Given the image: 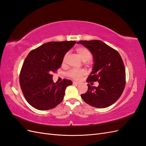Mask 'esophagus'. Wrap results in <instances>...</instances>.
I'll return each instance as SVG.
<instances>
[{
	"instance_id": "esophagus-1",
	"label": "esophagus",
	"mask_w": 146,
	"mask_h": 146,
	"mask_svg": "<svg viewBox=\"0 0 146 146\" xmlns=\"http://www.w3.org/2000/svg\"><path fill=\"white\" fill-rule=\"evenodd\" d=\"M72 83H73V85H78V84H79V83L77 82H73Z\"/></svg>"
}]
</instances>
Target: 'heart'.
<instances>
[{"instance_id":"1","label":"heart","mask_w":146,"mask_h":146,"mask_svg":"<svg viewBox=\"0 0 146 146\" xmlns=\"http://www.w3.org/2000/svg\"><path fill=\"white\" fill-rule=\"evenodd\" d=\"M77 52L81 57V58L83 61H87L90 60L92 58V54L91 52L86 47H78L77 48ZM68 54H66L64 58L63 61H65L67 58ZM86 74L85 70L84 69H70L67 73L68 76L74 80H79L82 78L83 76H85Z\"/></svg>"}]
</instances>
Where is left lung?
<instances>
[{"label":"left lung","instance_id":"8db88e82","mask_svg":"<svg viewBox=\"0 0 146 146\" xmlns=\"http://www.w3.org/2000/svg\"><path fill=\"white\" fill-rule=\"evenodd\" d=\"M94 57L92 71L86 82H98V87L88 84V91L81 94L82 99L92 107L107 108L122 95L125 86V69L120 54L99 40L80 41Z\"/></svg>","mask_w":146,"mask_h":146}]
</instances>
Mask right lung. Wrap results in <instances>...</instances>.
Returning <instances> with one entry per match:
<instances>
[{"label":"right lung","mask_w":146,"mask_h":146,"mask_svg":"<svg viewBox=\"0 0 146 146\" xmlns=\"http://www.w3.org/2000/svg\"><path fill=\"white\" fill-rule=\"evenodd\" d=\"M76 43V41L48 42L32 50L26 57L19 83L26 100L33 108L50 110L63 101L66 87L72 82L63 79L54 83L52 73L60 68L65 54Z\"/></svg>","instance_id":"right-lung-1"}]
</instances>
